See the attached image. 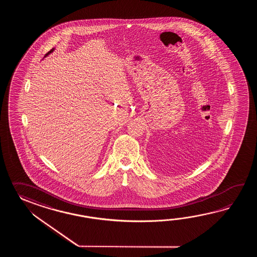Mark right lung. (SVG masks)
<instances>
[{
	"label": "right lung",
	"instance_id": "1",
	"mask_svg": "<svg viewBox=\"0 0 257 257\" xmlns=\"http://www.w3.org/2000/svg\"><path fill=\"white\" fill-rule=\"evenodd\" d=\"M55 50V48H53V49H51V50H49V52H48V53H47V54H46V56H45V57H47V56H49V54H50V53H52V52H53V51H54Z\"/></svg>",
	"mask_w": 257,
	"mask_h": 257
}]
</instances>
